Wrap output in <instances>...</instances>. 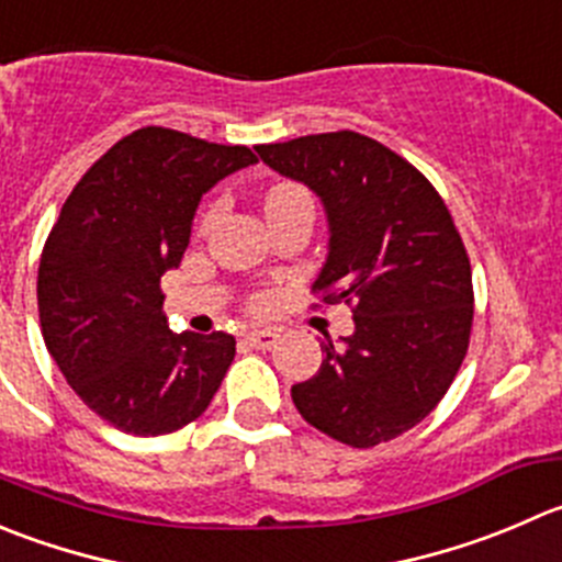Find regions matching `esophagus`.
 <instances>
[{
    "instance_id": "esophagus-1",
    "label": "esophagus",
    "mask_w": 562,
    "mask_h": 562,
    "mask_svg": "<svg viewBox=\"0 0 562 562\" xmlns=\"http://www.w3.org/2000/svg\"><path fill=\"white\" fill-rule=\"evenodd\" d=\"M277 340H280V335H277L274 329H252L244 335V342L252 348H260V351H269V348H274Z\"/></svg>"
}]
</instances>
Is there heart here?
Returning <instances> with one entry per match:
<instances>
[{
	"mask_svg": "<svg viewBox=\"0 0 562 562\" xmlns=\"http://www.w3.org/2000/svg\"><path fill=\"white\" fill-rule=\"evenodd\" d=\"M307 200H310V194L304 192L302 187H296V183H277V187H271L269 194H266L263 209H266V211H271V209H285V205L307 203ZM211 214H214V211H209V214H205L203 225L211 220Z\"/></svg>",
	"mask_w": 562,
	"mask_h": 562,
	"instance_id": "obj_1",
	"label": "heart"
}]
</instances>
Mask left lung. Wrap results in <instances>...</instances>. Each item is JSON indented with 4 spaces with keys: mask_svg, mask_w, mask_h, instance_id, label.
Segmentation results:
<instances>
[{
    "mask_svg": "<svg viewBox=\"0 0 562 562\" xmlns=\"http://www.w3.org/2000/svg\"><path fill=\"white\" fill-rule=\"evenodd\" d=\"M255 150L321 198L329 255L313 293L353 313V335L321 342L293 403L337 442H390L437 408L470 348L472 269L453 216L423 172L357 131Z\"/></svg>",
    "mask_w": 562,
    "mask_h": 562,
    "instance_id": "1",
    "label": "left lung"
}]
</instances>
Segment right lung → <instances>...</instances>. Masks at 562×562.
Segmentation results:
<instances>
[{
    "label": "right lung",
    "mask_w": 562,
    "mask_h": 562,
    "mask_svg": "<svg viewBox=\"0 0 562 562\" xmlns=\"http://www.w3.org/2000/svg\"><path fill=\"white\" fill-rule=\"evenodd\" d=\"M255 161L244 145L145 125L65 200L37 269L43 340L76 395L117 431H178L220 390L236 337L176 335L161 274L181 263L200 198Z\"/></svg>",
    "instance_id": "add662e5"
}]
</instances>
